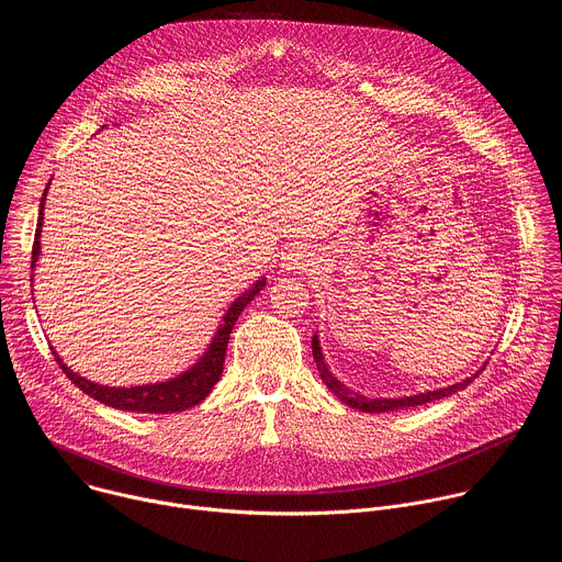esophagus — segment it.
Wrapping results in <instances>:
<instances>
[{"instance_id": "obj_1", "label": "esophagus", "mask_w": 562, "mask_h": 562, "mask_svg": "<svg viewBox=\"0 0 562 562\" xmlns=\"http://www.w3.org/2000/svg\"><path fill=\"white\" fill-rule=\"evenodd\" d=\"M315 254L306 247V245H293L291 249H286L280 258V269L284 273H304L311 271L317 262H315Z\"/></svg>"}]
</instances>
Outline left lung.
I'll return each mask as SVG.
<instances>
[{
	"label": "left lung",
	"instance_id": "left-lung-1",
	"mask_svg": "<svg viewBox=\"0 0 562 562\" xmlns=\"http://www.w3.org/2000/svg\"><path fill=\"white\" fill-rule=\"evenodd\" d=\"M311 351H313V360H315V367L319 371V378H323V382L329 386V391L342 400L345 405H349L351 409H358V412H364V414H384V412H397V409H409V407H418V405H427L431 403V400H442L460 389H464L473 378H477V373L483 371L480 369L477 373L464 378L462 382H456V384H449V386H442V389H434V391H425V393H416V395H405V397H367L349 386H345L329 369L327 360H325V353H323V347H319V340H317V334H313L311 338Z\"/></svg>",
	"mask_w": 562,
	"mask_h": 562
}]
</instances>
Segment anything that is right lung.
<instances>
[{"mask_svg": "<svg viewBox=\"0 0 562 562\" xmlns=\"http://www.w3.org/2000/svg\"><path fill=\"white\" fill-rule=\"evenodd\" d=\"M50 182L44 189V195L40 200V217H37V228H35V245H33V262L31 269L37 267L42 247H40V237H42V224H44V204H46V193H48ZM33 282V276H31ZM267 286V278L256 280L245 293H239L228 308L222 315V323L217 325V331L213 334L206 351L198 358L195 364H191L187 371L178 373L176 378L162 380V382H150V384H135V386H109V384H100L93 382L85 375L75 373L68 364H64V360L59 358V353L53 349V356L57 360V364L61 367V371L66 373V378L77 386L82 389L87 395H91L98 403L113 407V409H122V412H137V414H176V412H187L195 405H200L202 400L211 393V389L215 386V382L222 375L224 369V356H226V345H228V336L231 329L235 325V319L239 317L247 308V304Z\"/></svg>", "mask_w": 562, "mask_h": 562, "instance_id": "right-lung-1", "label": "right lung"}]
</instances>
